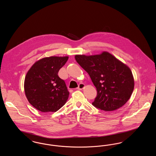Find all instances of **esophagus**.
Listing matches in <instances>:
<instances>
[{
	"instance_id": "1",
	"label": "esophagus",
	"mask_w": 156,
	"mask_h": 156,
	"mask_svg": "<svg viewBox=\"0 0 156 156\" xmlns=\"http://www.w3.org/2000/svg\"><path fill=\"white\" fill-rule=\"evenodd\" d=\"M85 87V84L83 83H80L78 88L76 89L78 90H81V89H83Z\"/></svg>"
}]
</instances>
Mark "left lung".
I'll use <instances>...</instances> for the list:
<instances>
[{
	"label": "left lung",
	"mask_w": 156,
	"mask_h": 156,
	"mask_svg": "<svg viewBox=\"0 0 156 156\" xmlns=\"http://www.w3.org/2000/svg\"><path fill=\"white\" fill-rule=\"evenodd\" d=\"M75 58L97 88V96L92 102L95 108L113 111L126 104L134 84L129 67L108 52L90 56L76 55Z\"/></svg>",
	"instance_id": "1"
}]
</instances>
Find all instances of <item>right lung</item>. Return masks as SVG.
I'll use <instances>...</instances> for the list:
<instances>
[{"instance_id":"1","label":"right lung","mask_w":156,"mask_h":156,"mask_svg":"<svg viewBox=\"0 0 156 156\" xmlns=\"http://www.w3.org/2000/svg\"><path fill=\"white\" fill-rule=\"evenodd\" d=\"M68 57H50L36 62L27 72L24 92L29 103L42 112H54L67 102L69 92L58 73Z\"/></svg>"}]
</instances>
